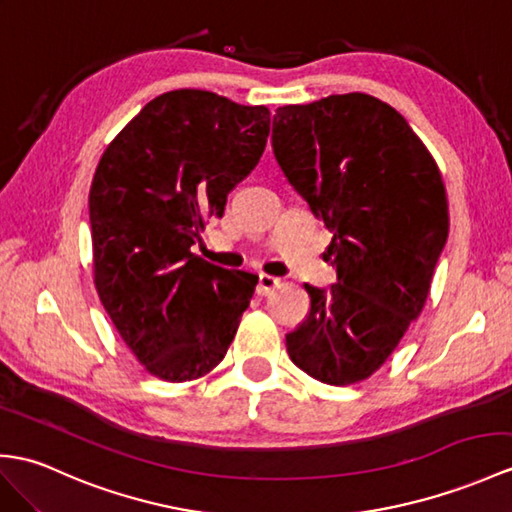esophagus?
<instances>
[{"label": "esophagus", "mask_w": 512, "mask_h": 512, "mask_svg": "<svg viewBox=\"0 0 512 512\" xmlns=\"http://www.w3.org/2000/svg\"><path fill=\"white\" fill-rule=\"evenodd\" d=\"M277 285H279V279H277V277L264 275V272H261L259 281H257V294H259V296H266L270 290H275Z\"/></svg>", "instance_id": "obj_1"}]
</instances>
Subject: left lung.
Segmentation results:
<instances>
[{
	"mask_svg": "<svg viewBox=\"0 0 512 512\" xmlns=\"http://www.w3.org/2000/svg\"><path fill=\"white\" fill-rule=\"evenodd\" d=\"M279 168L334 235L338 281L305 283L310 314L285 336L290 360L331 386L371 377L430 292L449 233L438 165L410 124L366 93L279 106Z\"/></svg>",
	"mask_w": 512,
	"mask_h": 512,
	"instance_id": "left-lung-1",
	"label": "left lung"
}]
</instances>
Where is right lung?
Masks as SVG:
<instances>
[{
	"instance_id": "1",
	"label": "right lung",
	"mask_w": 512,
	"mask_h": 512,
	"mask_svg": "<svg viewBox=\"0 0 512 512\" xmlns=\"http://www.w3.org/2000/svg\"><path fill=\"white\" fill-rule=\"evenodd\" d=\"M270 111L200 89L150 100L95 168L89 192L93 281L126 347L165 382L216 368L257 275L192 253L207 216L266 148Z\"/></svg>"
}]
</instances>
